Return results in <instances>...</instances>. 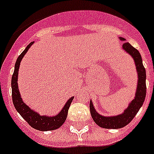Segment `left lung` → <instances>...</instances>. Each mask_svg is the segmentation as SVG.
I'll use <instances>...</instances> for the list:
<instances>
[{
  "label": "left lung",
  "mask_w": 154,
  "mask_h": 154,
  "mask_svg": "<svg viewBox=\"0 0 154 154\" xmlns=\"http://www.w3.org/2000/svg\"><path fill=\"white\" fill-rule=\"evenodd\" d=\"M119 39L121 41H126V39L122 37H120ZM123 49L133 58V61L135 62L137 72L138 74V81H137L135 97L130 102L128 107L123 111V113L112 116L100 115L96 111V109L94 108L92 100H90L89 108H90L91 116L94 122L99 126L105 129H120L129 124L141 108L146 97V70L143 65L140 54L138 50L136 49L135 48L133 47L128 42L123 44Z\"/></svg>",
  "instance_id": "left-lung-1"
}]
</instances>
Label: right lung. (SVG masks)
Instances as JSON below:
<instances>
[{"instance_id":"right-lung-1","label":"right lung","mask_w":154,"mask_h":154,"mask_svg":"<svg viewBox=\"0 0 154 154\" xmlns=\"http://www.w3.org/2000/svg\"><path fill=\"white\" fill-rule=\"evenodd\" d=\"M34 42H31L26 47V48L22 51L21 55H19L16 61L15 65H14V71L13 75L11 78V89H12V100H13L14 106L16 109L19 114L26 120L27 123L30 125L32 128L35 130H40V131H48V130H55L58 128L62 126L65 123V119L67 118L68 111H69V106H70L72 101L74 99V96H72L70 99L66 102L63 108L62 109L60 112L57 115L53 116H41L40 114L35 112V110L31 109L28 106H27L23 102L21 94L19 92L18 84H17V79H18V72L20 64L23 57L26 54L27 51L30 48Z\"/></svg>"}]
</instances>
